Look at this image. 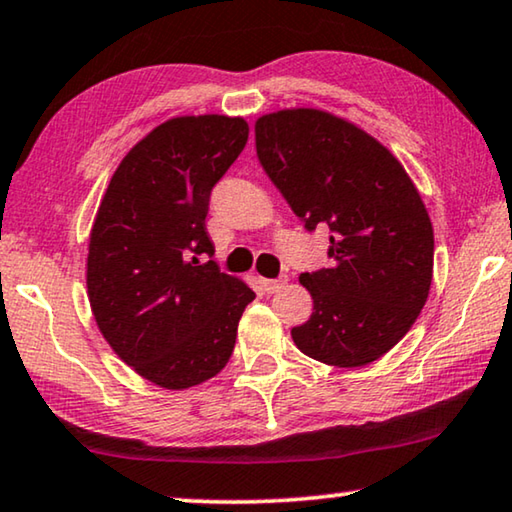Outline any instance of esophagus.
<instances>
[{"label":"esophagus","instance_id":"1","mask_svg":"<svg viewBox=\"0 0 512 512\" xmlns=\"http://www.w3.org/2000/svg\"><path fill=\"white\" fill-rule=\"evenodd\" d=\"M287 276H278V278H266V280H262V287L266 289V292L269 294H273V292H278V289H282L287 285Z\"/></svg>","mask_w":512,"mask_h":512}]
</instances>
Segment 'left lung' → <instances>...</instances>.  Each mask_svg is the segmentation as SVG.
Returning <instances> with one entry per match:
<instances>
[{"label":"left lung","mask_w":512,"mask_h":512,"mask_svg":"<svg viewBox=\"0 0 512 512\" xmlns=\"http://www.w3.org/2000/svg\"><path fill=\"white\" fill-rule=\"evenodd\" d=\"M257 158L305 230H329V269L301 273L312 315L292 338L315 361L358 368L398 345L432 282L434 232L400 160L322 110L255 124Z\"/></svg>","instance_id":"left-lung-1"}]
</instances>
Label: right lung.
<instances>
[{
  "instance_id": "1",
  "label": "right lung",
  "mask_w": 512,
  "mask_h": 512,
  "mask_svg": "<svg viewBox=\"0 0 512 512\" xmlns=\"http://www.w3.org/2000/svg\"><path fill=\"white\" fill-rule=\"evenodd\" d=\"M248 142L241 117H177L112 174L89 239L87 292L98 329L156 386L190 388L225 368L255 299L220 273L207 232L211 190Z\"/></svg>"
}]
</instances>
